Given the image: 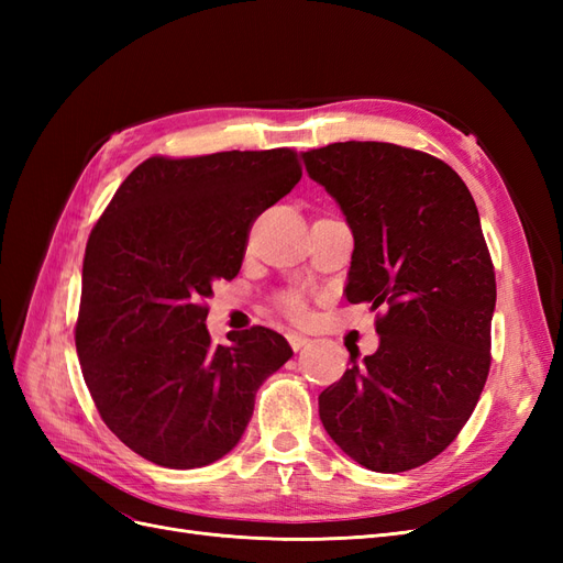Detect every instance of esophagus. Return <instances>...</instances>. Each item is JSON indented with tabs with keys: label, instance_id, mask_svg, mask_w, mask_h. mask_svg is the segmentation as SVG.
<instances>
[{
	"label": "esophagus",
	"instance_id": "1",
	"mask_svg": "<svg viewBox=\"0 0 563 563\" xmlns=\"http://www.w3.org/2000/svg\"><path fill=\"white\" fill-rule=\"evenodd\" d=\"M286 340H288V345L294 347V352L302 350L305 345H310V338L302 335V333H296V331H288V333H286Z\"/></svg>",
	"mask_w": 563,
	"mask_h": 563
}]
</instances>
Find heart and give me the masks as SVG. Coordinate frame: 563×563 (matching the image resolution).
<instances>
[{"label":"heart","mask_w":563,"mask_h":563,"mask_svg":"<svg viewBox=\"0 0 563 563\" xmlns=\"http://www.w3.org/2000/svg\"><path fill=\"white\" fill-rule=\"evenodd\" d=\"M275 305H277V310L291 321H305L310 314L308 298H305L302 291H298V288H286V291H282L275 298Z\"/></svg>","instance_id":"obj_1"}]
</instances>
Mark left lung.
<instances>
[{"label":"left lung","mask_w":563,"mask_h":563,"mask_svg":"<svg viewBox=\"0 0 563 563\" xmlns=\"http://www.w3.org/2000/svg\"><path fill=\"white\" fill-rule=\"evenodd\" d=\"M354 234L345 296L371 302L380 345L319 395L323 430L356 463L397 474L465 428L490 368L496 272L476 203L453 168L391 143L302 152Z\"/></svg>","instance_id":"obj_1"}]
</instances>
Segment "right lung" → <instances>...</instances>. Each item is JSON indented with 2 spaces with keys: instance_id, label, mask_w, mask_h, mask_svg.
Listing matches in <instances>:
<instances>
[{
  "instance_id": "obj_1",
  "label": "right lung",
  "mask_w": 563,
  "mask_h": 563,
  "mask_svg": "<svg viewBox=\"0 0 563 563\" xmlns=\"http://www.w3.org/2000/svg\"><path fill=\"white\" fill-rule=\"evenodd\" d=\"M302 176L296 150L155 155L119 185L89 234L75 345L100 418L150 463L192 470L242 439L255 391L291 360L277 331L211 345L216 279H234L249 232Z\"/></svg>"
}]
</instances>
